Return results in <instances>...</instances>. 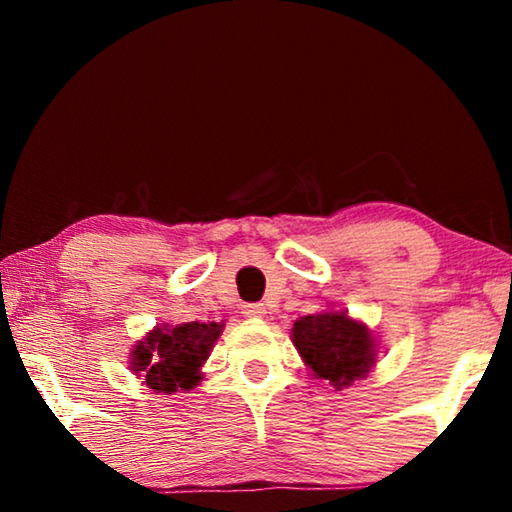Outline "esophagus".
<instances>
[{"mask_svg": "<svg viewBox=\"0 0 512 512\" xmlns=\"http://www.w3.org/2000/svg\"><path fill=\"white\" fill-rule=\"evenodd\" d=\"M241 314L248 318H262L266 314V307L259 305V302H248V305L241 307Z\"/></svg>", "mask_w": 512, "mask_h": 512, "instance_id": "1", "label": "esophagus"}]
</instances>
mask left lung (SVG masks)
<instances>
[{
  "label": "left lung",
  "mask_w": 512,
  "mask_h": 512,
  "mask_svg": "<svg viewBox=\"0 0 512 512\" xmlns=\"http://www.w3.org/2000/svg\"><path fill=\"white\" fill-rule=\"evenodd\" d=\"M293 345L318 379L334 388L350 386L366 375L375 363V343L366 325L352 320L345 311L311 314L293 323Z\"/></svg>",
  "instance_id": "obj_1"
}]
</instances>
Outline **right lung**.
I'll return each instance as SVG.
<instances>
[{
  "instance_id": "add662e5",
  "label": "right lung",
  "mask_w": 512,
  "mask_h": 512,
  "mask_svg": "<svg viewBox=\"0 0 512 512\" xmlns=\"http://www.w3.org/2000/svg\"><path fill=\"white\" fill-rule=\"evenodd\" d=\"M219 323H185L158 327L135 345L133 370L158 393L189 391L201 381L198 368L219 339Z\"/></svg>"
}]
</instances>
